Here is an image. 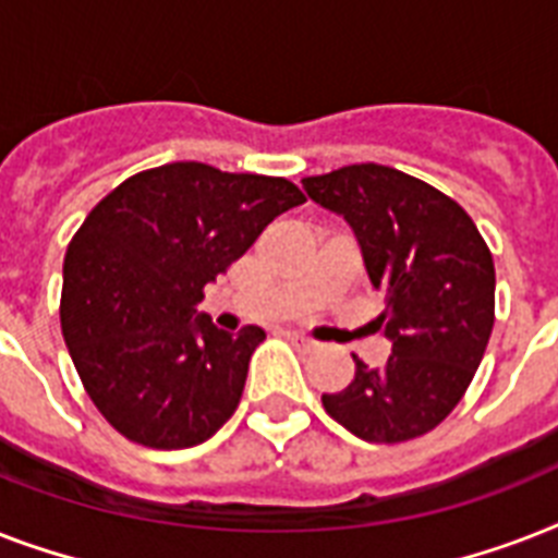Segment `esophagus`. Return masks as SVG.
<instances>
[{"label": "esophagus", "instance_id": "1", "mask_svg": "<svg viewBox=\"0 0 558 558\" xmlns=\"http://www.w3.org/2000/svg\"><path fill=\"white\" fill-rule=\"evenodd\" d=\"M287 339L295 344V348L301 350H315L318 344H315V339H310V336H304V332H298V330H287Z\"/></svg>", "mask_w": 558, "mask_h": 558}]
</instances>
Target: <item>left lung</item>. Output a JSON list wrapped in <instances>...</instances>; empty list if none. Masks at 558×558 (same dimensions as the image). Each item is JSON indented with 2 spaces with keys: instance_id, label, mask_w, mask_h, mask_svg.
I'll use <instances>...</instances> for the list:
<instances>
[{
  "instance_id": "1",
  "label": "left lung",
  "mask_w": 558,
  "mask_h": 558,
  "mask_svg": "<svg viewBox=\"0 0 558 558\" xmlns=\"http://www.w3.org/2000/svg\"><path fill=\"white\" fill-rule=\"evenodd\" d=\"M301 182L356 231L393 341L385 367L353 356L356 379L324 393V411L367 442L423 437L454 411L486 353L493 252L458 202L397 168L367 161Z\"/></svg>"
}]
</instances>
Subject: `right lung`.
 <instances>
[{
  "mask_svg": "<svg viewBox=\"0 0 558 558\" xmlns=\"http://www.w3.org/2000/svg\"><path fill=\"white\" fill-rule=\"evenodd\" d=\"M306 196L283 177L173 161L124 179L63 260L60 327L104 420L147 449H191L240 405L266 332L217 330L193 306L260 231Z\"/></svg>",
  "mask_w": 558,
  "mask_h": 558,
  "instance_id": "1",
  "label": "right lung"
}]
</instances>
